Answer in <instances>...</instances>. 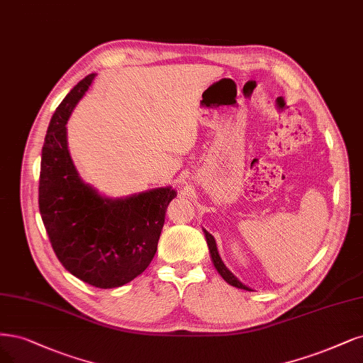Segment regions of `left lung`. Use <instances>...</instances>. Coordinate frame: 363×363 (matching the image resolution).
Returning a JSON list of instances; mask_svg holds the SVG:
<instances>
[{"instance_id":"left-lung-1","label":"left lung","mask_w":363,"mask_h":363,"mask_svg":"<svg viewBox=\"0 0 363 363\" xmlns=\"http://www.w3.org/2000/svg\"><path fill=\"white\" fill-rule=\"evenodd\" d=\"M204 235H206V240H207V245H208V251H210V257H211V261H213V266L215 269L218 270V273L220 274V277L227 281L230 285L235 286V289H242V290H247V291H252L249 286H246L245 284H242L239 279H237L234 274L230 272V269L223 264V261L218 252V246H216V240L215 237L211 235L207 230H204Z\"/></svg>"}]
</instances>
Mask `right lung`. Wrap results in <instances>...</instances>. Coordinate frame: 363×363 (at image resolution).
<instances>
[{
    "mask_svg": "<svg viewBox=\"0 0 363 363\" xmlns=\"http://www.w3.org/2000/svg\"><path fill=\"white\" fill-rule=\"evenodd\" d=\"M94 78L96 73H90L74 85L49 123L42 148L39 208L65 269L97 289H116L140 277L152 262L167 207L177 192L167 186L108 198L79 177L69 153L66 124Z\"/></svg>",
    "mask_w": 363,
    "mask_h": 363,
    "instance_id": "obj_1",
    "label": "right lung"
}]
</instances>
